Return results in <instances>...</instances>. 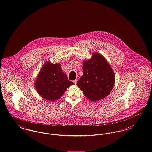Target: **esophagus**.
I'll use <instances>...</instances> for the list:
<instances>
[{
    "mask_svg": "<svg viewBox=\"0 0 152 152\" xmlns=\"http://www.w3.org/2000/svg\"><path fill=\"white\" fill-rule=\"evenodd\" d=\"M77 81L76 80H75L73 81V83H74V84H75V85H76V83H77Z\"/></svg>",
    "mask_w": 152,
    "mask_h": 152,
    "instance_id": "obj_1",
    "label": "esophagus"
}]
</instances>
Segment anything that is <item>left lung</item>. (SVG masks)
<instances>
[{"label": "left lung", "mask_w": 152, "mask_h": 152, "mask_svg": "<svg viewBox=\"0 0 152 152\" xmlns=\"http://www.w3.org/2000/svg\"><path fill=\"white\" fill-rule=\"evenodd\" d=\"M83 75L77 85L85 96L92 101L108 96L113 88L115 75L109 63L98 53L92 54L90 60L83 62Z\"/></svg>", "instance_id": "1"}]
</instances>
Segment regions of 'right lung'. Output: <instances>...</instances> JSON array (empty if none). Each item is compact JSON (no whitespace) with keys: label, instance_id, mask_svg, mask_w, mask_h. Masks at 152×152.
Here are the masks:
<instances>
[{"label":"right lung","instance_id":"add662e5","mask_svg":"<svg viewBox=\"0 0 152 152\" xmlns=\"http://www.w3.org/2000/svg\"><path fill=\"white\" fill-rule=\"evenodd\" d=\"M73 83L62 72L60 64L46 63L35 82L39 94L47 100L56 101L63 96L67 88Z\"/></svg>","mask_w":152,"mask_h":152}]
</instances>
